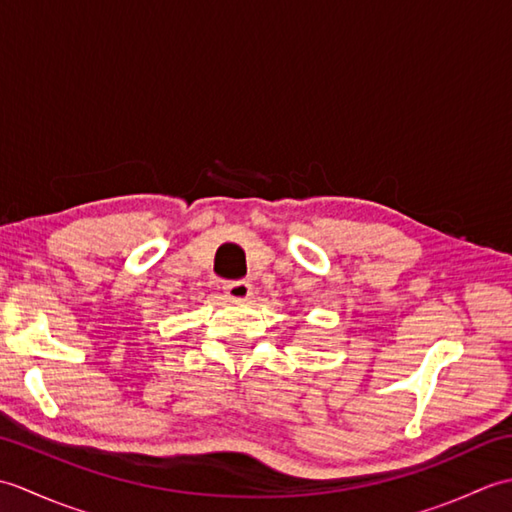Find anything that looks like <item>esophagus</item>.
I'll return each mask as SVG.
<instances>
[{
	"label": "esophagus",
	"instance_id": "esophagus-1",
	"mask_svg": "<svg viewBox=\"0 0 512 512\" xmlns=\"http://www.w3.org/2000/svg\"><path fill=\"white\" fill-rule=\"evenodd\" d=\"M224 292L233 301H248L250 295H253V286L248 281H231V284L224 286Z\"/></svg>",
	"mask_w": 512,
	"mask_h": 512
}]
</instances>
